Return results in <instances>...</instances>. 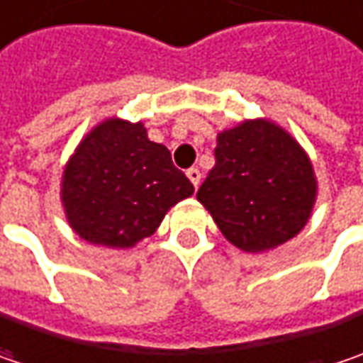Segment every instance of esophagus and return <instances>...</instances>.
Here are the masks:
<instances>
[{"label": "esophagus", "instance_id": "34e87169", "mask_svg": "<svg viewBox=\"0 0 363 363\" xmlns=\"http://www.w3.org/2000/svg\"><path fill=\"white\" fill-rule=\"evenodd\" d=\"M186 177H189V181L193 182V186L197 189L199 182H201V170H199V168H189V170H186Z\"/></svg>", "mask_w": 363, "mask_h": 363}]
</instances>
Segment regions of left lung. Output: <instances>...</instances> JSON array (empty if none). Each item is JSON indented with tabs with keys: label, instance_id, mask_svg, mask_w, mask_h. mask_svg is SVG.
<instances>
[{
	"label": "left lung",
	"instance_id": "8db88e82",
	"mask_svg": "<svg viewBox=\"0 0 363 363\" xmlns=\"http://www.w3.org/2000/svg\"><path fill=\"white\" fill-rule=\"evenodd\" d=\"M316 177L304 147L269 118L218 133L216 166L197 191L228 242L245 252L286 245L308 224Z\"/></svg>",
	"mask_w": 363,
	"mask_h": 363
}]
</instances>
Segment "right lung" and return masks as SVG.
I'll return each mask as SVG.
<instances>
[{
    "instance_id": "right-lung-1",
    "label": "right lung",
    "mask_w": 363,
    "mask_h": 363,
    "mask_svg": "<svg viewBox=\"0 0 363 363\" xmlns=\"http://www.w3.org/2000/svg\"><path fill=\"white\" fill-rule=\"evenodd\" d=\"M195 193L166 145L143 123L111 117L79 141L61 177V203L90 245L131 248L152 236L170 207Z\"/></svg>"
}]
</instances>
